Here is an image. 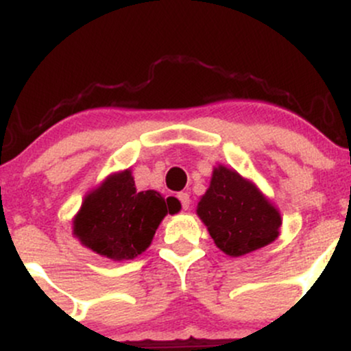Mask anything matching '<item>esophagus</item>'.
Instances as JSON below:
<instances>
[{"instance_id":"1","label":"esophagus","mask_w":351,"mask_h":351,"mask_svg":"<svg viewBox=\"0 0 351 351\" xmlns=\"http://www.w3.org/2000/svg\"><path fill=\"white\" fill-rule=\"evenodd\" d=\"M178 199H180L181 208H183V209H188V208H189V204H191V199H189V195H188V193H180V195H178Z\"/></svg>"}]
</instances>
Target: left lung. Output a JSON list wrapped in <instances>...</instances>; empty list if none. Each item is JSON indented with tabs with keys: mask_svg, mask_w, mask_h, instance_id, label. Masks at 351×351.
<instances>
[{
	"mask_svg": "<svg viewBox=\"0 0 351 351\" xmlns=\"http://www.w3.org/2000/svg\"><path fill=\"white\" fill-rule=\"evenodd\" d=\"M198 215L217 247L239 257L264 247L279 236L280 215L254 184L234 170L217 167L198 204Z\"/></svg>",
	"mask_w": 351,
	"mask_h": 351,
	"instance_id": "left-lung-1",
	"label": "left lung"
}]
</instances>
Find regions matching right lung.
<instances>
[{
	"label": "right lung",
	"instance_id": "add662e5",
	"mask_svg": "<svg viewBox=\"0 0 351 351\" xmlns=\"http://www.w3.org/2000/svg\"><path fill=\"white\" fill-rule=\"evenodd\" d=\"M180 203L156 191H136L130 171L110 176L84 201L74 221L80 243L110 259H134L152 243L165 216Z\"/></svg>",
	"mask_w": 351,
	"mask_h": 351
}]
</instances>
